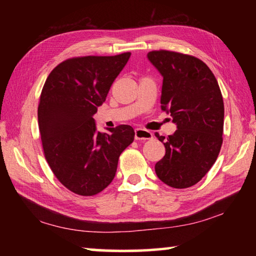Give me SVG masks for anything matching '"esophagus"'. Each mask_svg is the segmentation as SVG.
Masks as SVG:
<instances>
[{
	"label": "esophagus",
	"instance_id": "34e87169",
	"mask_svg": "<svg viewBox=\"0 0 256 256\" xmlns=\"http://www.w3.org/2000/svg\"><path fill=\"white\" fill-rule=\"evenodd\" d=\"M153 138V133L145 128H135V140H146Z\"/></svg>",
	"mask_w": 256,
	"mask_h": 256
}]
</instances>
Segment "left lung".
I'll use <instances>...</instances> for the list:
<instances>
[{
    "label": "left lung",
    "instance_id": "1",
    "mask_svg": "<svg viewBox=\"0 0 256 256\" xmlns=\"http://www.w3.org/2000/svg\"><path fill=\"white\" fill-rule=\"evenodd\" d=\"M148 58L162 77V110L176 124L168 138L155 134L166 154L156 162V175L172 188L201 180L220 153L224 106L218 81L200 59L175 52H150Z\"/></svg>",
    "mask_w": 256,
    "mask_h": 256
}]
</instances>
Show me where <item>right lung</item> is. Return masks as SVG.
<instances>
[{"label":"right lung","mask_w":256,"mask_h":256,"mask_svg":"<svg viewBox=\"0 0 256 256\" xmlns=\"http://www.w3.org/2000/svg\"><path fill=\"white\" fill-rule=\"evenodd\" d=\"M131 52L67 59L48 76L38 106L45 158L64 187L94 196L116 176L118 157L134 140L130 125L96 130L94 116Z\"/></svg>","instance_id":"obj_1"}]
</instances>
